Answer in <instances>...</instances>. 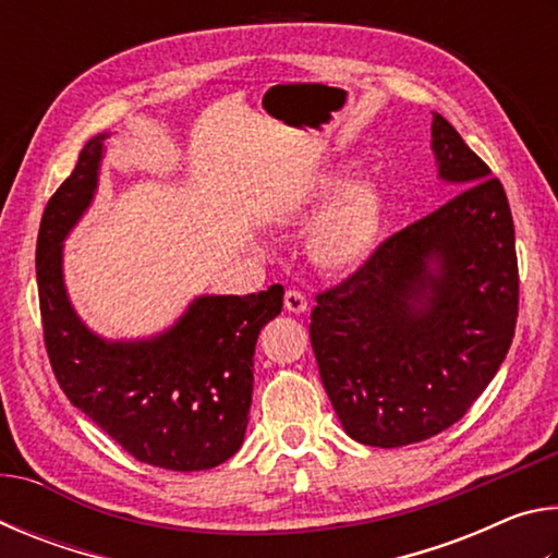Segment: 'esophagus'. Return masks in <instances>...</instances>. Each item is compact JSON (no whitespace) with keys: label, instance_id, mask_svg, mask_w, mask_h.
<instances>
[{"label":"esophagus","instance_id":"1","mask_svg":"<svg viewBox=\"0 0 558 558\" xmlns=\"http://www.w3.org/2000/svg\"><path fill=\"white\" fill-rule=\"evenodd\" d=\"M286 310H288V313H292V315L305 313V310H307V298H305V292L298 290V288L288 290V292H286Z\"/></svg>","mask_w":558,"mask_h":558}]
</instances>
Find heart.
<instances>
[{"instance_id": "b5f03b06", "label": "heart", "mask_w": 558, "mask_h": 558, "mask_svg": "<svg viewBox=\"0 0 558 558\" xmlns=\"http://www.w3.org/2000/svg\"><path fill=\"white\" fill-rule=\"evenodd\" d=\"M342 179L327 174L307 194V204L325 202L329 194L337 192ZM381 204L379 194L372 184L347 186L342 196L329 206L327 214L319 219L313 231V256L319 266L332 270L356 268L372 256L376 239H379Z\"/></svg>"}]
</instances>
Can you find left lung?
<instances>
[{"label": "left lung", "instance_id": "1", "mask_svg": "<svg viewBox=\"0 0 558 558\" xmlns=\"http://www.w3.org/2000/svg\"><path fill=\"white\" fill-rule=\"evenodd\" d=\"M438 172L460 192L317 292L310 342L347 436L401 448L450 428L495 379L519 313L514 221L499 179L442 116Z\"/></svg>", "mask_w": 558, "mask_h": 558}]
</instances>
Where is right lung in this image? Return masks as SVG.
I'll return each instance as SVG.
<instances>
[{"instance_id": "obj_1", "label": "right lung", "mask_w": 558, "mask_h": 558, "mask_svg": "<svg viewBox=\"0 0 558 558\" xmlns=\"http://www.w3.org/2000/svg\"><path fill=\"white\" fill-rule=\"evenodd\" d=\"M102 137L81 149L56 189L36 241L44 344L69 401L147 465L194 472L241 448L253 393V352L280 315L282 286L258 295H204L184 317L145 342H106L73 313L61 276V241L98 184Z\"/></svg>"}]
</instances>
